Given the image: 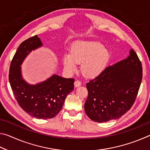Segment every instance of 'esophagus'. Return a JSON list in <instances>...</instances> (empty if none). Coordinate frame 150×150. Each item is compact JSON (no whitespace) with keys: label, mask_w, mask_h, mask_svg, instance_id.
Returning a JSON list of instances; mask_svg holds the SVG:
<instances>
[{"label":"esophagus","mask_w":150,"mask_h":150,"mask_svg":"<svg viewBox=\"0 0 150 150\" xmlns=\"http://www.w3.org/2000/svg\"><path fill=\"white\" fill-rule=\"evenodd\" d=\"M74 85H75V87H80V86L81 85V81H75V83H74Z\"/></svg>","instance_id":"esophagus-1"}]
</instances>
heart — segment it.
I'll use <instances>...</instances> for the list:
<instances>
[{
	"mask_svg": "<svg viewBox=\"0 0 150 150\" xmlns=\"http://www.w3.org/2000/svg\"><path fill=\"white\" fill-rule=\"evenodd\" d=\"M110 53L99 42H78L73 45L71 54H65L63 63L69 73L75 71L77 63H82L81 72L85 77L93 79L105 69Z\"/></svg>",
	"mask_w": 150,
	"mask_h": 150,
	"instance_id": "obj_1",
	"label": "heart"
}]
</instances>
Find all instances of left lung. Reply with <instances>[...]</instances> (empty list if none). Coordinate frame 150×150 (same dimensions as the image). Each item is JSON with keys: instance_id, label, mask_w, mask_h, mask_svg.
<instances>
[{"instance_id": "left-lung-1", "label": "left lung", "mask_w": 150, "mask_h": 150, "mask_svg": "<svg viewBox=\"0 0 150 150\" xmlns=\"http://www.w3.org/2000/svg\"><path fill=\"white\" fill-rule=\"evenodd\" d=\"M142 79V63L131 49L126 59L106 67L87 83V115L96 122L120 118L134 103Z\"/></svg>"}]
</instances>
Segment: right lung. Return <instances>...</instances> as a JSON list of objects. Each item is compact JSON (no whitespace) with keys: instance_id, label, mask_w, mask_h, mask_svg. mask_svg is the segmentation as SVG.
<instances>
[{"instance_id":"right-lung-1","label":"right lung","mask_w":150,"mask_h":150,"mask_svg":"<svg viewBox=\"0 0 150 150\" xmlns=\"http://www.w3.org/2000/svg\"><path fill=\"white\" fill-rule=\"evenodd\" d=\"M42 45L37 35L19 45L11 63L9 81L20 107L32 117L46 120L55 117L62 110L67 95L74 89L75 79L55 74L35 85L24 79L21 65L32 51Z\"/></svg>"}]
</instances>
